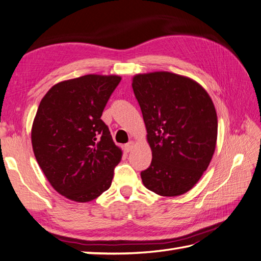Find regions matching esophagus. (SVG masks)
Listing matches in <instances>:
<instances>
[{
  "instance_id": "esophagus-1",
  "label": "esophagus",
  "mask_w": 261,
  "mask_h": 261,
  "mask_svg": "<svg viewBox=\"0 0 261 261\" xmlns=\"http://www.w3.org/2000/svg\"><path fill=\"white\" fill-rule=\"evenodd\" d=\"M133 146H134V142L130 141L129 143H127V144H125V146H124L125 151H126V152H130V151H132V148H133Z\"/></svg>"
}]
</instances>
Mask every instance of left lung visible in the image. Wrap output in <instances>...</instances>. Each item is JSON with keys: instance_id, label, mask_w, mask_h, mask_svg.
<instances>
[{"instance_id": "obj_1", "label": "left lung", "mask_w": 261, "mask_h": 261, "mask_svg": "<svg viewBox=\"0 0 261 261\" xmlns=\"http://www.w3.org/2000/svg\"><path fill=\"white\" fill-rule=\"evenodd\" d=\"M132 87L152 151L143 185L164 197L186 194L215 152L217 115L210 94L193 79L166 71L136 74Z\"/></svg>"}]
</instances>
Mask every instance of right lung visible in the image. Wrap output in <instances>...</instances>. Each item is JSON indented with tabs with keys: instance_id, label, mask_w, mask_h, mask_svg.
<instances>
[{
	"instance_id": "add662e5",
	"label": "right lung",
	"mask_w": 261,
	"mask_h": 261,
	"mask_svg": "<svg viewBox=\"0 0 261 261\" xmlns=\"http://www.w3.org/2000/svg\"><path fill=\"white\" fill-rule=\"evenodd\" d=\"M119 75L88 74L53 86L41 99L31 128L36 160L51 187L87 203L109 189L123 156L101 120Z\"/></svg>"
}]
</instances>
